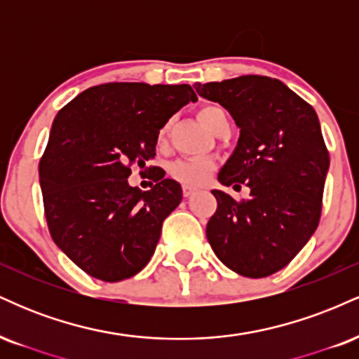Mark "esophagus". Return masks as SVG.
Instances as JSON below:
<instances>
[{
	"instance_id": "34e87169",
	"label": "esophagus",
	"mask_w": 359,
	"mask_h": 359,
	"mask_svg": "<svg viewBox=\"0 0 359 359\" xmlns=\"http://www.w3.org/2000/svg\"><path fill=\"white\" fill-rule=\"evenodd\" d=\"M182 192H184V197H191L192 194L197 192V189L192 187V185H182Z\"/></svg>"
}]
</instances>
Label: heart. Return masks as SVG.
Returning <instances> with one entry per match:
<instances>
[{
    "instance_id": "b5f03b06",
    "label": "heart",
    "mask_w": 359,
    "mask_h": 359,
    "mask_svg": "<svg viewBox=\"0 0 359 359\" xmlns=\"http://www.w3.org/2000/svg\"><path fill=\"white\" fill-rule=\"evenodd\" d=\"M199 118L209 130L216 131L217 126L222 125L224 121H228V114L221 106L216 104H208L203 106L199 109ZM168 125H163L158 131V142H163L167 137ZM214 162L211 158H205V156H191V158H180L175 160L170 167H168V174L172 179L179 180L185 185H203L208 182L209 177L214 172Z\"/></svg>"
}]
</instances>
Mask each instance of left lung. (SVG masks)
<instances>
[{"label":"left lung","mask_w":359,"mask_h":359,"mask_svg":"<svg viewBox=\"0 0 359 359\" xmlns=\"http://www.w3.org/2000/svg\"><path fill=\"white\" fill-rule=\"evenodd\" d=\"M240 126V140L217 180L246 184L248 199L212 191L217 209L205 234L216 257L243 277L287 266L314 234L323 211L329 151L314 108L283 82L240 76L196 84Z\"/></svg>","instance_id":"8db88e82"}]
</instances>
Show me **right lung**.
Here are the masks:
<instances>
[{"label":"right lung","mask_w":359,"mask_h":359,"mask_svg":"<svg viewBox=\"0 0 359 359\" xmlns=\"http://www.w3.org/2000/svg\"><path fill=\"white\" fill-rule=\"evenodd\" d=\"M189 101H197L189 84L108 82L57 113L39 165L45 217L55 245L90 277L130 278L155 253L182 187L162 168L145 192L128 177L154 158L160 128Z\"/></svg>","instance_id":"right-lung-1"}]
</instances>
